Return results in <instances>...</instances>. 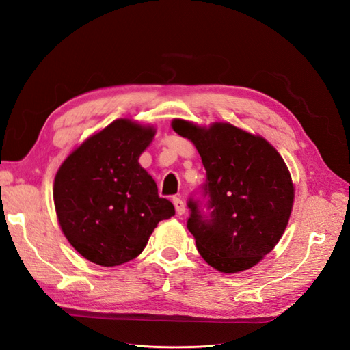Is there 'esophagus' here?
I'll return each mask as SVG.
<instances>
[{"instance_id": "obj_1", "label": "esophagus", "mask_w": 350, "mask_h": 350, "mask_svg": "<svg viewBox=\"0 0 350 350\" xmlns=\"http://www.w3.org/2000/svg\"><path fill=\"white\" fill-rule=\"evenodd\" d=\"M174 206H175V210H176V215L178 216H183L185 213V203L181 200V198H174Z\"/></svg>"}]
</instances>
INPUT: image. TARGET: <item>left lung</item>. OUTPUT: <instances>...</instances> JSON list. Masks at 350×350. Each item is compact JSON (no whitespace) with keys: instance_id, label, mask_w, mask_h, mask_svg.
<instances>
[{"instance_id":"obj_1","label":"left lung","mask_w":350,"mask_h":350,"mask_svg":"<svg viewBox=\"0 0 350 350\" xmlns=\"http://www.w3.org/2000/svg\"><path fill=\"white\" fill-rule=\"evenodd\" d=\"M171 125L196 146L207 174L210 217L188 203L200 256L226 274L254 267L276 247L292 213L295 185L283 157L264 137L229 122L174 118Z\"/></svg>"}]
</instances>
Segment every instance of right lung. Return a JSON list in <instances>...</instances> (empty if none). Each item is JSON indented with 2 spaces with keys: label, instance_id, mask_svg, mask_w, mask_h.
<instances>
[{
  "label": "right lung",
  "instance_id": "right-lung-1",
  "mask_svg": "<svg viewBox=\"0 0 350 350\" xmlns=\"http://www.w3.org/2000/svg\"><path fill=\"white\" fill-rule=\"evenodd\" d=\"M156 129L120 118L88 137L61 163L54 204L62 234L80 256L120 266L146 248L157 224L175 215L139 163Z\"/></svg>",
  "mask_w": 350,
  "mask_h": 350
}]
</instances>
